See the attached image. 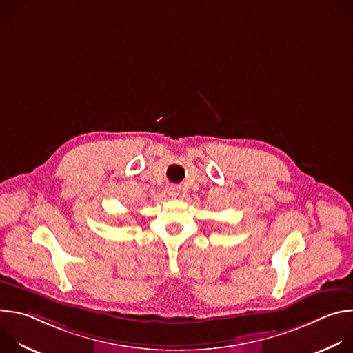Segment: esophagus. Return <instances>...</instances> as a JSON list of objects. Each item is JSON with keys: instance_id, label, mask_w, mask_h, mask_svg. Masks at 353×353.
Masks as SVG:
<instances>
[{"instance_id": "1", "label": "esophagus", "mask_w": 353, "mask_h": 353, "mask_svg": "<svg viewBox=\"0 0 353 353\" xmlns=\"http://www.w3.org/2000/svg\"><path fill=\"white\" fill-rule=\"evenodd\" d=\"M166 192H168L169 196L174 198V196L179 195V188H177L176 185H168V187H166Z\"/></svg>"}]
</instances>
